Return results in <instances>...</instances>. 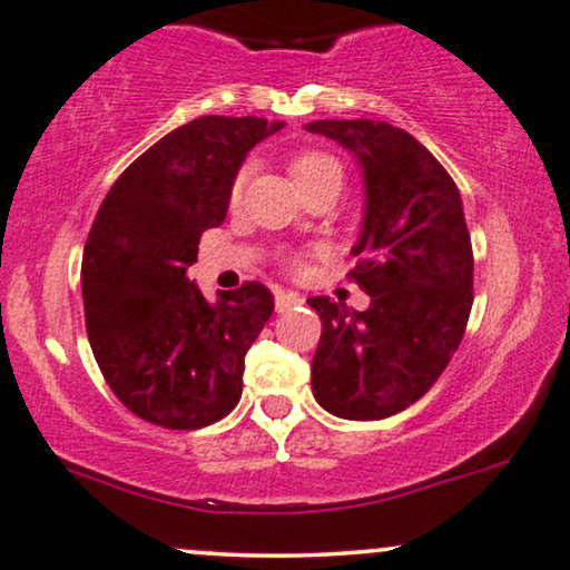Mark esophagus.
<instances>
[{
  "mask_svg": "<svg viewBox=\"0 0 570 570\" xmlns=\"http://www.w3.org/2000/svg\"><path fill=\"white\" fill-rule=\"evenodd\" d=\"M301 303H303V295L293 293V291H277V293H275V306H277V312H287V308L301 306Z\"/></svg>",
  "mask_w": 570,
  "mask_h": 570,
  "instance_id": "esophagus-1",
  "label": "esophagus"
}]
</instances>
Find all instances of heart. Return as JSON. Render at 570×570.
<instances>
[{"label": "heart", "mask_w": 570, "mask_h": 570, "mask_svg": "<svg viewBox=\"0 0 570 570\" xmlns=\"http://www.w3.org/2000/svg\"><path fill=\"white\" fill-rule=\"evenodd\" d=\"M332 173H340V161L335 157H330V154L316 151V149L293 154L291 161H287V175H291V180L298 186V190L314 186L316 180H322V177H327ZM243 183H246V175L240 173L230 186V202H238L240 198Z\"/></svg>", "instance_id": "obj_1"}]
</instances>
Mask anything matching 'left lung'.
Segmentation results:
<instances>
[{
  "label": "left lung",
  "mask_w": 570,
  "mask_h": 570,
  "mask_svg": "<svg viewBox=\"0 0 570 570\" xmlns=\"http://www.w3.org/2000/svg\"><path fill=\"white\" fill-rule=\"evenodd\" d=\"M353 151L366 212L348 277L372 303L351 312L308 298L322 337L312 361L316 403L340 419L376 421L416 403L453 358L474 303V250L461 194L411 132L380 120L306 125Z\"/></svg>",
  "instance_id": "8db88e82"
}]
</instances>
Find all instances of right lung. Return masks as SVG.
Here are the masks:
<instances>
[{
  "label": "right lung",
  "mask_w": 570,
  "mask_h": 570,
  "mask_svg": "<svg viewBox=\"0 0 570 570\" xmlns=\"http://www.w3.org/2000/svg\"><path fill=\"white\" fill-rule=\"evenodd\" d=\"M283 128L206 115L117 177L83 248L86 332L125 409L165 430H202L240 401L246 353L275 308L262 283L206 301L188 279L198 240L225 222L246 154Z\"/></svg>",
  "instance_id": "right-lung-1"
}]
</instances>
